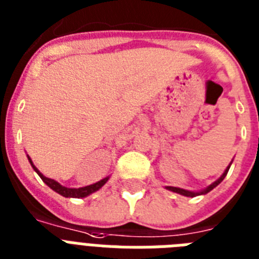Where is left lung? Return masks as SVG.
<instances>
[{"label": "left lung", "instance_id": "left-lung-1", "mask_svg": "<svg viewBox=\"0 0 259 259\" xmlns=\"http://www.w3.org/2000/svg\"><path fill=\"white\" fill-rule=\"evenodd\" d=\"M229 169H230V166H227V169L225 170V173H223V175H222V176L219 177L217 181H215V183H212V184L209 185V187H207V188H205L204 191H201V192H189V191H185V189H181V188H176V187H166V188L170 189V191H173V192H177V193H180V195H184V196L193 197V196H197V195H203V193L209 192L211 189L215 188V187H217V185L219 184V183H221L223 179H225L226 175H227V172H229Z\"/></svg>", "mask_w": 259, "mask_h": 259}]
</instances>
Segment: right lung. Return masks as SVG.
Returning <instances> with one entry per match:
<instances>
[{
  "instance_id": "right-lung-1",
  "label": "right lung",
  "mask_w": 259,
  "mask_h": 259,
  "mask_svg": "<svg viewBox=\"0 0 259 259\" xmlns=\"http://www.w3.org/2000/svg\"><path fill=\"white\" fill-rule=\"evenodd\" d=\"M29 162H30V165L33 166V169L37 172L38 176L41 177V180L44 181V183H46V184L48 185L50 188L54 189L55 192L60 193V195L64 197H86V196H89L90 193L95 192V191H98V189L101 188V187H103V185L106 184V181L109 180V177H106V179H103V180H101V181H98V183H95V184L87 185V187H83V188H67V187H63V185L59 184L58 181H55V180H52V179H48V177L42 176L41 173L38 172L37 168L33 165V162H32V160H30V158H29Z\"/></svg>"
}]
</instances>
